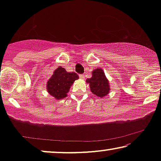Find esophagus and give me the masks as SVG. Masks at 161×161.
Here are the masks:
<instances>
[{"label": "esophagus", "mask_w": 161, "mask_h": 161, "mask_svg": "<svg viewBox=\"0 0 161 161\" xmlns=\"http://www.w3.org/2000/svg\"><path fill=\"white\" fill-rule=\"evenodd\" d=\"M79 76H80V78L82 79V80H84V79H85L84 75H79Z\"/></svg>", "instance_id": "1"}]
</instances>
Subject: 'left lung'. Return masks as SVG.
<instances>
[{
	"label": "left lung",
	"mask_w": 161,
	"mask_h": 161,
	"mask_svg": "<svg viewBox=\"0 0 161 161\" xmlns=\"http://www.w3.org/2000/svg\"><path fill=\"white\" fill-rule=\"evenodd\" d=\"M92 78L86 80L91 92L98 97H104L110 92L109 80L105 76L102 68H97L92 72Z\"/></svg>",
	"instance_id": "8db88e82"
}]
</instances>
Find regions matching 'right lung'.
I'll return each instance as SVG.
<instances>
[{
  "label": "right lung",
  "mask_w": 161,
  "mask_h": 161,
  "mask_svg": "<svg viewBox=\"0 0 161 161\" xmlns=\"http://www.w3.org/2000/svg\"><path fill=\"white\" fill-rule=\"evenodd\" d=\"M79 76L75 72H68L64 68L58 67L47 81L46 89L50 96L61 100L67 96L70 87Z\"/></svg>",
  "instance_id": "obj_1"
}]
</instances>
